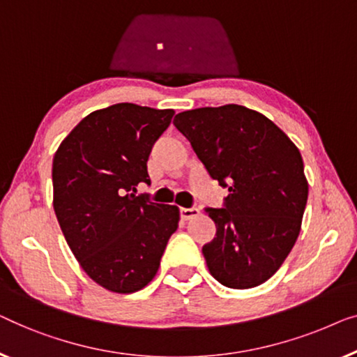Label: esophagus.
Masks as SVG:
<instances>
[{"mask_svg": "<svg viewBox=\"0 0 357 357\" xmlns=\"http://www.w3.org/2000/svg\"><path fill=\"white\" fill-rule=\"evenodd\" d=\"M179 213H181V218H183V220H190V218L197 217V215L200 213V210H199V208H195V207H190V208H181V210H179Z\"/></svg>", "mask_w": 357, "mask_h": 357, "instance_id": "esophagus-1", "label": "esophagus"}]
</instances>
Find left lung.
<instances>
[{
	"instance_id": "left-lung-1",
	"label": "left lung",
	"mask_w": 357,
	"mask_h": 357,
	"mask_svg": "<svg viewBox=\"0 0 357 357\" xmlns=\"http://www.w3.org/2000/svg\"><path fill=\"white\" fill-rule=\"evenodd\" d=\"M174 126L229 194L205 208L217 234L202 248L212 277L248 289L281 267L301 231L309 185L299 150L267 116L241 105L197 108Z\"/></svg>"
}]
</instances>
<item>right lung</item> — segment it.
I'll list each match as a JSON object with an SVG mask.
<instances>
[{
    "label": "right lung",
    "instance_id": "obj_1",
    "mask_svg": "<svg viewBox=\"0 0 357 357\" xmlns=\"http://www.w3.org/2000/svg\"><path fill=\"white\" fill-rule=\"evenodd\" d=\"M173 109L118 103L84 118L53 158V207L80 267L113 293H134L158 272L179 210L135 194Z\"/></svg>",
    "mask_w": 357,
    "mask_h": 357
}]
</instances>
